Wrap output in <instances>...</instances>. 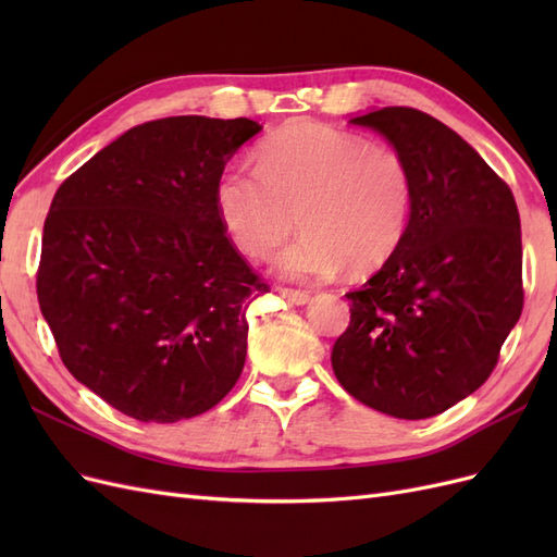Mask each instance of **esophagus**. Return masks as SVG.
<instances>
[{
	"instance_id": "obj_1",
	"label": "esophagus",
	"mask_w": 557,
	"mask_h": 557,
	"mask_svg": "<svg viewBox=\"0 0 557 557\" xmlns=\"http://www.w3.org/2000/svg\"><path fill=\"white\" fill-rule=\"evenodd\" d=\"M278 295H283L288 301H293V305L297 307H305L311 301V295L305 293V290H293V288H278Z\"/></svg>"
}]
</instances>
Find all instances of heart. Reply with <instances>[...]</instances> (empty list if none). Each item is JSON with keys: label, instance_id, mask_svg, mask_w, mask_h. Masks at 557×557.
<instances>
[{"label": "heart", "instance_id": "b5f03b06", "mask_svg": "<svg viewBox=\"0 0 557 557\" xmlns=\"http://www.w3.org/2000/svg\"><path fill=\"white\" fill-rule=\"evenodd\" d=\"M213 199L225 234L250 258L272 256L299 221L307 232L272 264L288 278L327 281L346 264L364 274L395 256L409 230L413 181L391 148L297 123L258 148L256 172L227 166Z\"/></svg>", "mask_w": 557, "mask_h": 557}]
</instances>
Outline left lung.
Returning <instances> with one entry per match:
<instances>
[{
  "instance_id": "left-lung-1",
  "label": "left lung",
  "mask_w": 557,
  "mask_h": 557,
  "mask_svg": "<svg viewBox=\"0 0 557 557\" xmlns=\"http://www.w3.org/2000/svg\"><path fill=\"white\" fill-rule=\"evenodd\" d=\"M348 123L387 139L407 162L413 207L407 237L360 290L332 348L344 391L381 413H444L493 374L522 311L516 199L458 132L385 107Z\"/></svg>"
}]
</instances>
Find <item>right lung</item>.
Wrapping results in <instances>:
<instances>
[{
	"label": "right lung",
	"instance_id": "right-lung-1",
	"mask_svg": "<svg viewBox=\"0 0 557 557\" xmlns=\"http://www.w3.org/2000/svg\"><path fill=\"white\" fill-rule=\"evenodd\" d=\"M262 129L174 115L127 129L66 178L37 295L72 376L141 423L215 407L242 376L246 309L269 285L215 213V181Z\"/></svg>",
	"mask_w": 557,
	"mask_h": 557
}]
</instances>
